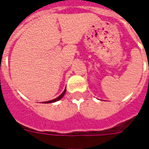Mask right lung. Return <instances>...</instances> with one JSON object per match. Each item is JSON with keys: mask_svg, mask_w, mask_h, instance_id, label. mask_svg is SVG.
Segmentation results:
<instances>
[{"mask_svg": "<svg viewBox=\"0 0 149 149\" xmlns=\"http://www.w3.org/2000/svg\"><path fill=\"white\" fill-rule=\"evenodd\" d=\"M65 92H66V88H65V90H64V92H63V93H62L61 94V95H60V96H59L58 97H56V99H53V100H52L45 101V102H44V103H45V104H48V103H52V102H56V101H58L59 100H61L62 97H64V95H65Z\"/></svg>", "mask_w": 149, "mask_h": 149, "instance_id": "1", "label": "right lung"}]
</instances>
